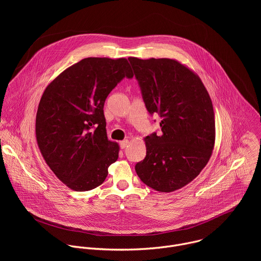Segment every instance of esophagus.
I'll list each match as a JSON object with an SVG mask.
<instances>
[{
  "label": "esophagus",
  "instance_id": "obj_1",
  "mask_svg": "<svg viewBox=\"0 0 261 261\" xmlns=\"http://www.w3.org/2000/svg\"><path fill=\"white\" fill-rule=\"evenodd\" d=\"M128 143H129V141L126 139V140H123V141H121L120 142V146H121V148H126L127 147V145H128Z\"/></svg>",
  "mask_w": 261,
  "mask_h": 261
}]
</instances>
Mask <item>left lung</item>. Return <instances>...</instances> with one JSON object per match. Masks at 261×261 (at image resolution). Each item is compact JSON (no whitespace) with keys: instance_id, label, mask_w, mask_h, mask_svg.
<instances>
[{"instance_id":"left-lung-1","label":"left lung","mask_w":261,"mask_h":261,"mask_svg":"<svg viewBox=\"0 0 261 261\" xmlns=\"http://www.w3.org/2000/svg\"><path fill=\"white\" fill-rule=\"evenodd\" d=\"M128 60L146 110L161 118V132L145 137L146 156L136 163L135 171L148 187L172 192L193 180L211 158L215 143L212 100L200 79L177 61Z\"/></svg>"}]
</instances>
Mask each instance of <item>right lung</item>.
<instances>
[{"label":"right lung","instance_id":"right-lung-1","mask_svg":"<svg viewBox=\"0 0 261 261\" xmlns=\"http://www.w3.org/2000/svg\"><path fill=\"white\" fill-rule=\"evenodd\" d=\"M133 72L124 58H87L74 64L45 89L36 116V137L54 173L69 188L89 191L100 186L119 145L106 135L104 103Z\"/></svg>","mask_w":261,"mask_h":261}]
</instances>
